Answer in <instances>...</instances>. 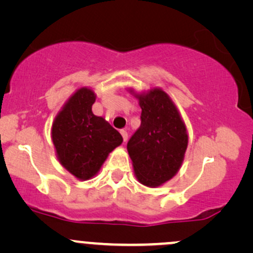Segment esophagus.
<instances>
[{
    "instance_id": "1",
    "label": "esophagus",
    "mask_w": 253,
    "mask_h": 253,
    "mask_svg": "<svg viewBox=\"0 0 253 253\" xmlns=\"http://www.w3.org/2000/svg\"><path fill=\"white\" fill-rule=\"evenodd\" d=\"M121 135H123V138H124V141H125V143H126V141H127V139H128V133H127L126 132V130H125V129H121Z\"/></svg>"
}]
</instances>
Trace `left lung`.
I'll list each match as a JSON object with an SVG mask.
<instances>
[{
    "label": "left lung",
    "instance_id": "8db88e82",
    "mask_svg": "<svg viewBox=\"0 0 253 253\" xmlns=\"http://www.w3.org/2000/svg\"><path fill=\"white\" fill-rule=\"evenodd\" d=\"M141 108V125L127 151L134 175L141 184L157 188L178 172L188 147V130L178 109L161 88L135 92Z\"/></svg>",
    "mask_w": 253,
    "mask_h": 253
}]
</instances>
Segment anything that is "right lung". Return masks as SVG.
<instances>
[{
  "label": "right lung",
  "mask_w": 253,
  "mask_h": 253,
  "mask_svg": "<svg viewBox=\"0 0 253 253\" xmlns=\"http://www.w3.org/2000/svg\"><path fill=\"white\" fill-rule=\"evenodd\" d=\"M94 90L77 89L54 118L51 136L59 163L80 181L92 178L107 157L123 143V136L91 107Z\"/></svg>",
  "instance_id": "right-lung-1"
}]
</instances>
